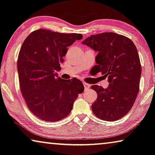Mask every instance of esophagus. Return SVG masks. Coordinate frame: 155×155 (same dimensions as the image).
I'll return each instance as SVG.
<instances>
[{"instance_id": "34e87169", "label": "esophagus", "mask_w": 155, "mask_h": 155, "mask_svg": "<svg viewBox=\"0 0 155 155\" xmlns=\"http://www.w3.org/2000/svg\"><path fill=\"white\" fill-rule=\"evenodd\" d=\"M83 85H84V87H85V90L89 89V88L90 87V85L89 84H87V83H83Z\"/></svg>"}]
</instances>
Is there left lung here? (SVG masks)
<instances>
[{"instance_id":"left-lung-1","label":"left lung","mask_w":155,"mask_h":155,"mask_svg":"<svg viewBox=\"0 0 155 155\" xmlns=\"http://www.w3.org/2000/svg\"><path fill=\"white\" fill-rule=\"evenodd\" d=\"M82 44L97 51L93 69L108 78L107 88L91 86L97 93L92 112L104 121H117L129 112L139 90L141 66L136 46L126 36L113 32L91 35Z\"/></svg>"}]
</instances>
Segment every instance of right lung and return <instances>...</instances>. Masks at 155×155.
I'll list each match as a JSON object with an SVG mask.
<instances>
[{"mask_svg":"<svg viewBox=\"0 0 155 155\" xmlns=\"http://www.w3.org/2000/svg\"><path fill=\"white\" fill-rule=\"evenodd\" d=\"M83 38L48 29L32 31L21 46L17 61L21 91L29 110L39 119L55 122L70 114L84 86L76 78L58 77L68 47Z\"/></svg>","mask_w":155,"mask_h":155,"instance_id":"add662e5","label":"right lung"}]
</instances>
